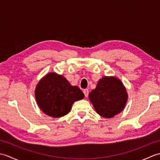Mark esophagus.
<instances>
[{"instance_id":"1","label":"esophagus","mask_w":160,"mask_h":160,"mask_svg":"<svg viewBox=\"0 0 160 160\" xmlns=\"http://www.w3.org/2000/svg\"><path fill=\"white\" fill-rule=\"evenodd\" d=\"M83 92L84 93V96H85V97H88V95H89V89H84Z\"/></svg>"}]
</instances>
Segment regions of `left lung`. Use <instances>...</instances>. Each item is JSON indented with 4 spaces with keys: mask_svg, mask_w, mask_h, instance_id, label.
<instances>
[{
    "mask_svg": "<svg viewBox=\"0 0 160 160\" xmlns=\"http://www.w3.org/2000/svg\"><path fill=\"white\" fill-rule=\"evenodd\" d=\"M89 98L95 110L102 117L113 118L124 110L128 100L127 89L119 78L104 76Z\"/></svg>",
    "mask_w": 160,
    "mask_h": 160,
    "instance_id": "left-lung-1",
    "label": "left lung"
}]
</instances>
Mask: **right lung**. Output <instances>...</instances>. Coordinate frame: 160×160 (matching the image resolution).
I'll return each instance as SVG.
<instances>
[{"label":"right lung","instance_id":"right-lung-1","mask_svg":"<svg viewBox=\"0 0 160 160\" xmlns=\"http://www.w3.org/2000/svg\"><path fill=\"white\" fill-rule=\"evenodd\" d=\"M35 97L44 113L57 118L69 113L72 104L83 99L84 95L79 87L71 85L62 75L50 72L37 84Z\"/></svg>","mask_w":160,"mask_h":160}]
</instances>
